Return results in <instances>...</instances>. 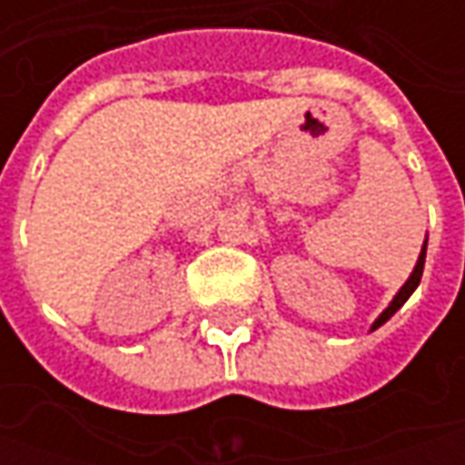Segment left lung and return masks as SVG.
<instances>
[{"label": "left lung", "mask_w": 465, "mask_h": 465, "mask_svg": "<svg viewBox=\"0 0 465 465\" xmlns=\"http://www.w3.org/2000/svg\"><path fill=\"white\" fill-rule=\"evenodd\" d=\"M424 256H427V238H424V245H421V253H420V259H417V266H414V272L409 274V279H406V284H403L401 290L396 292V297L391 300V305H388V308H385V311L381 312L378 318H375V323H372V329H370V331L381 329V326H383L385 321H388V318H391L393 312L399 311V308H401L403 302H406V300L411 297V292H414V290L420 287L421 272H424Z\"/></svg>", "instance_id": "1"}]
</instances>
